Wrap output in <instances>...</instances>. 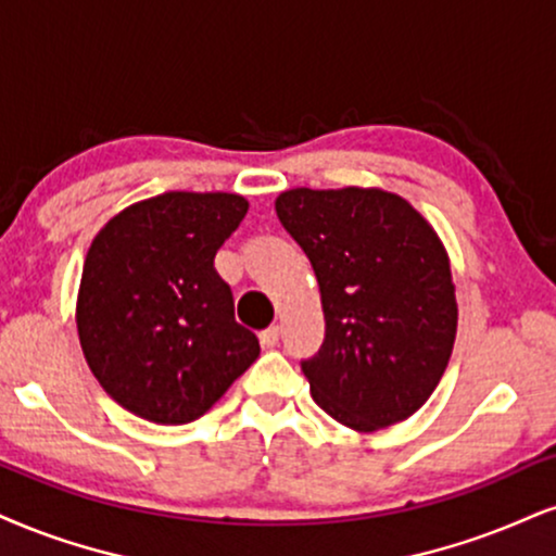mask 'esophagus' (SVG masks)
I'll return each mask as SVG.
<instances>
[{
    "label": "esophagus",
    "instance_id": "1",
    "mask_svg": "<svg viewBox=\"0 0 556 556\" xmlns=\"http://www.w3.org/2000/svg\"><path fill=\"white\" fill-rule=\"evenodd\" d=\"M278 340H280V327L278 325L267 327V330L260 332V345H263V348H276Z\"/></svg>",
    "mask_w": 556,
    "mask_h": 556
}]
</instances>
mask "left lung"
<instances>
[{
	"mask_svg": "<svg viewBox=\"0 0 556 556\" xmlns=\"http://www.w3.org/2000/svg\"><path fill=\"white\" fill-rule=\"evenodd\" d=\"M276 214L319 283L325 342L301 363L314 402L358 433L407 420L435 392L456 340L441 237L381 188H293Z\"/></svg>",
	"mask_w": 556,
	"mask_h": 556,
	"instance_id": "8db88e82",
	"label": "left lung"
}]
</instances>
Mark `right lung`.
Masks as SVG:
<instances>
[{"instance_id":"obj_1","label":"right lung","mask_w":556,"mask_h":556,"mask_svg":"<svg viewBox=\"0 0 556 556\" xmlns=\"http://www.w3.org/2000/svg\"><path fill=\"white\" fill-rule=\"evenodd\" d=\"M250 208L237 193H169L115 214L89 244L77 332L89 371L156 425L208 413L260 355L214 257Z\"/></svg>"}]
</instances>
